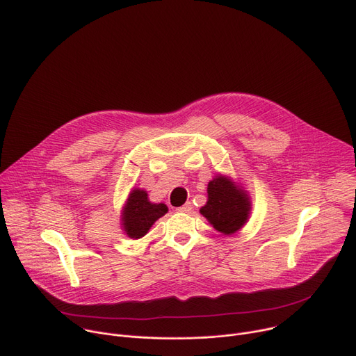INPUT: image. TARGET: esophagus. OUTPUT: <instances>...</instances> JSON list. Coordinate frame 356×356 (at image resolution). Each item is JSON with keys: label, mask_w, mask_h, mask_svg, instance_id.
I'll return each mask as SVG.
<instances>
[{"label": "esophagus", "mask_w": 356, "mask_h": 356, "mask_svg": "<svg viewBox=\"0 0 356 356\" xmlns=\"http://www.w3.org/2000/svg\"><path fill=\"white\" fill-rule=\"evenodd\" d=\"M191 209H193V206H191V202H190V201H187V202H186V204H183L181 207H179V209H177V211H181V213H188V211H190Z\"/></svg>", "instance_id": "1"}]
</instances>
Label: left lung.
<instances>
[{"label": "left lung", "mask_w": 356, "mask_h": 356, "mask_svg": "<svg viewBox=\"0 0 356 356\" xmlns=\"http://www.w3.org/2000/svg\"><path fill=\"white\" fill-rule=\"evenodd\" d=\"M209 201L200 213L222 234L236 232L248 220L249 198L231 180L218 176L209 183Z\"/></svg>", "instance_id": "1"}]
</instances>
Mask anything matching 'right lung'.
<instances>
[{"label": "right lung", "instance_id": "obj_1", "mask_svg": "<svg viewBox=\"0 0 356 356\" xmlns=\"http://www.w3.org/2000/svg\"><path fill=\"white\" fill-rule=\"evenodd\" d=\"M168 213L165 204H152L147 193L139 188L132 190L124 210V229L131 238L143 236L154 222Z\"/></svg>", "mask_w": 356, "mask_h": 356}]
</instances>
